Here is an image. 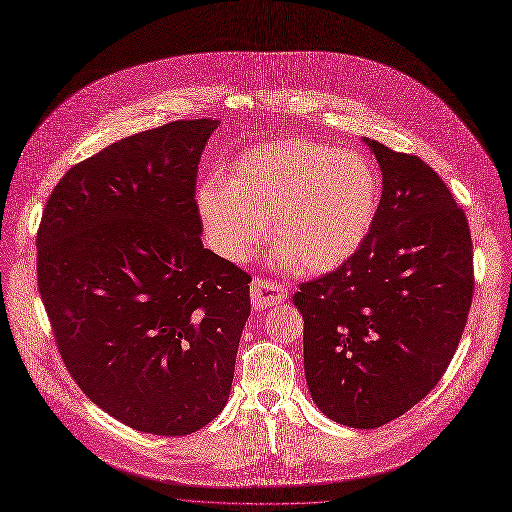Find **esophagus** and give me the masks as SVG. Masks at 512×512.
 I'll use <instances>...</instances> for the list:
<instances>
[{
  "mask_svg": "<svg viewBox=\"0 0 512 512\" xmlns=\"http://www.w3.org/2000/svg\"><path fill=\"white\" fill-rule=\"evenodd\" d=\"M286 298H288V290L277 282L263 280V277H255V280L251 282V304L257 310L277 306Z\"/></svg>",
  "mask_w": 512,
  "mask_h": 512,
  "instance_id": "obj_1",
  "label": "esophagus"
}]
</instances>
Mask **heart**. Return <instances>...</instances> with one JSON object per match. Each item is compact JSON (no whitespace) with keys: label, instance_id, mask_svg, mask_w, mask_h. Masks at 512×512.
<instances>
[{"label":"heart","instance_id":"obj_1","mask_svg":"<svg viewBox=\"0 0 512 512\" xmlns=\"http://www.w3.org/2000/svg\"><path fill=\"white\" fill-rule=\"evenodd\" d=\"M198 212L216 253L247 261L267 235L280 261L327 273L367 239L380 206V177L357 151L282 138L245 151L226 177L200 183Z\"/></svg>","mask_w":512,"mask_h":512}]
</instances>
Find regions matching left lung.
Segmentation results:
<instances>
[{
    "label": "left lung",
    "instance_id": "left-lung-1",
    "mask_svg": "<svg viewBox=\"0 0 512 512\" xmlns=\"http://www.w3.org/2000/svg\"><path fill=\"white\" fill-rule=\"evenodd\" d=\"M363 141L382 169L374 226L349 261L292 300L314 404L335 423L376 429L445 374L472 306L474 251L466 214L425 161Z\"/></svg>",
    "mask_w": 512,
    "mask_h": 512
}]
</instances>
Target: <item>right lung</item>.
I'll return each instance as SVG.
<instances>
[{
    "label": "right lung",
    "mask_w": 512,
    "mask_h": 512,
    "mask_svg": "<svg viewBox=\"0 0 512 512\" xmlns=\"http://www.w3.org/2000/svg\"><path fill=\"white\" fill-rule=\"evenodd\" d=\"M218 120L138 132L73 165L36 235L38 292L83 394L179 437L228 400L251 275L202 245L196 177Z\"/></svg>",
    "instance_id": "obj_1"
}]
</instances>
